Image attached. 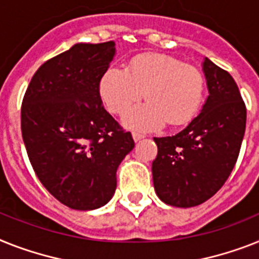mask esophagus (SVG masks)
<instances>
[{"label": "esophagus", "instance_id": "1", "mask_svg": "<svg viewBox=\"0 0 259 259\" xmlns=\"http://www.w3.org/2000/svg\"><path fill=\"white\" fill-rule=\"evenodd\" d=\"M132 138H134L135 142H139V140H142L143 138H145V135L140 134V132H132Z\"/></svg>", "mask_w": 259, "mask_h": 259}]
</instances>
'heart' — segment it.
<instances>
[{
    "mask_svg": "<svg viewBox=\"0 0 259 259\" xmlns=\"http://www.w3.org/2000/svg\"><path fill=\"white\" fill-rule=\"evenodd\" d=\"M204 74L200 68L165 54L147 53L132 58L127 68H107L99 83V93L107 110L124 115L143 95L148 103L125 119L136 130H153L168 123L187 124L202 103Z\"/></svg>",
    "mask_w": 259,
    "mask_h": 259,
    "instance_id": "1",
    "label": "heart"
}]
</instances>
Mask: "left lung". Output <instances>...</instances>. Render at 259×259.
<instances>
[{
	"label": "left lung",
	"instance_id": "left-lung-1",
	"mask_svg": "<svg viewBox=\"0 0 259 259\" xmlns=\"http://www.w3.org/2000/svg\"><path fill=\"white\" fill-rule=\"evenodd\" d=\"M209 96L187 128L153 138L155 191L177 208L196 206L214 196L236 165L246 127V106L229 72L205 58Z\"/></svg>",
	"mask_w": 259,
	"mask_h": 259
}]
</instances>
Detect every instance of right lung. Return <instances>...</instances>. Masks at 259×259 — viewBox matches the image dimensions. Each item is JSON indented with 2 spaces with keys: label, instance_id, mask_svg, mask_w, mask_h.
I'll use <instances>...</instances> for the list:
<instances>
[{
  "label": "right lung",
  "instance_id": "1",
  "mask_svg": "<svg viewBox=\"0 0 259 259\" xmlns=\"http://www.w3.org/2000/svg\"><path fill=\"white\" fill-rule=\"evenodd\" d=\"M114 55V40L74 45L38 68L22 100L21 130L34 172L76 210L110 201L117 166L135 147L100 99V79Z\"/></svg>",
  "mask_w": 259,
  "mask_h": 259
}]
</instances>
